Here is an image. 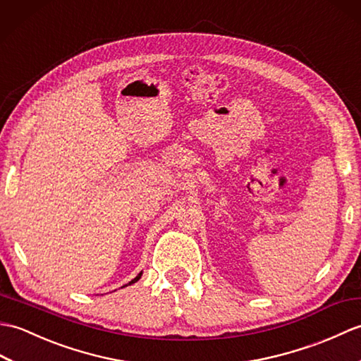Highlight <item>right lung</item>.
Listing matches in <instances>:
<instances>
[{
  "mask_svg": "<svg viewBox=\"0 0 361 361\" xmlns=\"http://www.w3.org/2000/svg\"><path fill=\"white\" fill-rule=\"evenodd\" d=\"M140 276H142V274H139V275H137V276H135V278H134V279H133V281H131V283H130V284H134V283H135V281H139V279H140Z\"/></svg>",
  "mask_w": 361,
  "mask_h": 361,
  "instance_id": "right-lung-1",
  "label": "right lung"
}]
</instances>
